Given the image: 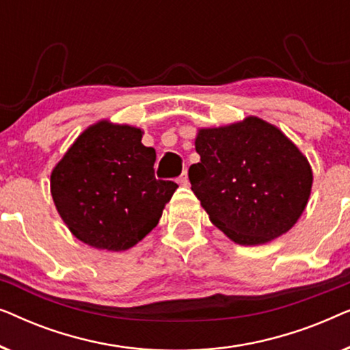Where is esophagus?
I'll return each mask as SVG.
<instances>
[{
	"instance_id": "34e87169",
	"label": "esophagus",
	"mask_w": 350,
	"mask_h": 350,
	"mask_svg": "<svg viewBox=\"0 0 350 350\" xmlns=\"http://www.w3.org/2000/svg\"><path fill=\"white\" fill-rule=\"evenodd\" d=\"M178 183L181 185V186H188L189 185V180H188V172H183V174H181L180 176H178Z\"/></svg>"
}]
</instances>
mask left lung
Listing matches in <instances>:
<instances>
[{"label":"left lung","instance_id":"8db88e82","mask_svg":"<svg viewBox=\"0 0 350 350\" xmlns=\"http://www.w3.org/2000/svg\"><path fill=\"white\" fill-rule=\"evenodd\" d=\"M200 161L189 167L191 189L210 221L241 245H260L285 234L304 212L312 170L301 151L258 118L202 129Z\"/></svg>","mask_w":350,"mask_h":350}]
</instances>
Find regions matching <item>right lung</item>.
Returning a JSON list of instances; mask_svg holds the SVG:
<instances>
[{
  "label": "right lung",
  "mask_w": 350,
  "mask_h": 350,
  "mask_svg": "<svg viewBox=\"0 0 350 350\" xmlns=\"http://www.w3.org/2000/svg\"><path fill=\"white\" fill-rule=\"evenodd\" d=\"M154 161L140 129L100 121L81 133L51 175L52 199L75 237L122 252L152 231L178 188L156 178Z\"/></svg>",
  "instance_id": "add662e5"
}]
</instances>
